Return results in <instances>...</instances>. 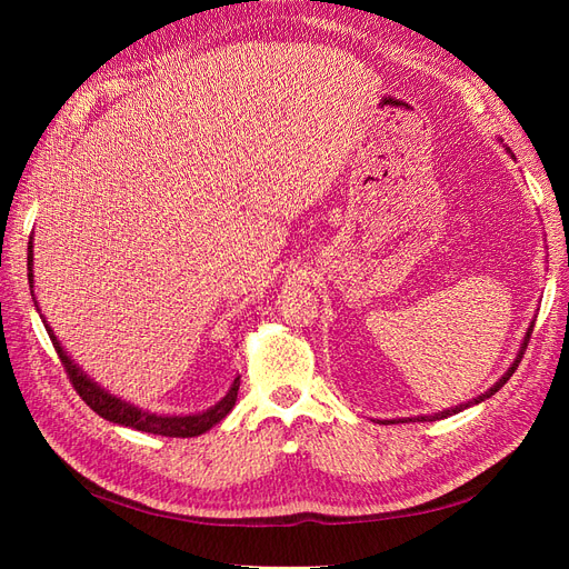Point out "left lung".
I'll return each mask as SVG.
<instances>
[{
  "mask_svg": "<svg viewBox=\"0 0 569 569\" xmlns=\"http://www.w3.org/2000/svg\"><path fill=\"white\" fill-rule=\"evenodd\" d=\"M506 151L510 153L512 157V151H510V147H506ZM531 330H533V320L529 322V327H527V332H525V339H522V343H520V351L515 353V360H512V366L503 372V377L501 380H498L491 389H487L485 393L481 396H475V399H470V401H465V403H460V406H451V408H446V410H439V412H432V416H418V418H406V422H435V420H443V418H449V416H456V412H460V410H465V408H470V406H477V403H481V401H487V399H491V396L501 389L510 377H512V372L518 370V366H520V360H522V353H525V349H527V343H529V337H531ZM387 422H399V420H382V425H387ZM403 422V420H401Z\"/></svg>",
  "mask_w": 569,
  "mask_h": 569,
  "instance_id": "obj_1",
  "label": "left lung"
}]
</instances>
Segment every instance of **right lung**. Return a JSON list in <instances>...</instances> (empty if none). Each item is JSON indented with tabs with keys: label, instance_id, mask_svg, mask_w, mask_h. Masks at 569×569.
Returning <instances> with one entry per match:
<instances>
[{
	"label": "right lung",
	"instance_id": "obj_1",
	"mask_svg": "<svg viewBox=\"0 0 569 569\" xmlns=\"http://www.w3.org/2000/svg\"><path fill=\"white\" fill-rule=\"evenodd\" d=\"M32 278H36V274H32V239H30V247H28V282H30L32 301H36V308L40 313L36 289H32V287H36V280H32ZM40 318L47 327V335H49L51 343H54V349L61 358V363H63L68 377H71L76 391L80 393V399L88 403L97 412V416H101L113 425H123V427L137 429V432H149V435H161V437H182L184 439V437H199L203 432H209L213 425H218L234 408L237 391H239V377H234V382L230 385L228 393L222 396V399L216 406L206 408L201 412H189V416H159V412L144 410V408L134 406L126 399H120V396H113L111 391H107L104 387L97 385L92 377L76 363V360H71V356L66 353V349L61 347V341L57 339L54 330H51V327L47 325L42 313H40Z\"/></svg>",
	"mask_w": 569,
	"mask_h": 569
}]
</instances>
